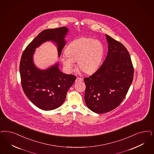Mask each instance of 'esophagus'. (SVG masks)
Wrapping results in <instances>:
<instances>
[{"label": "esophagus", "mask_w": 154, "mask_h": 154, "mask_svg": "<svg viewBox=\"0 0 154 154\" xmlns=\"http://www.w3.org/2000/svg\"><path fill=\"white\" fill-rule=\"evenodd\" d=\"M82 81V79L81 78L77 77L75 81V82H81V81Z\"/></svg>", "instance_id": "1"}]
</instances>
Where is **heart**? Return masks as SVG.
Wrapping results in <instances>:
<instances>
[{
	"instance_id": "heart-1",
	"label": "heart",
	"mask_w": 154,
	"mask_h": 154,
	"mask_svg": "<svg viewBox=\"0 0 154 154\" xmlns=\"http://www.w3.org/2000/svg\"><path fill=\"white\" fill-rule=\"evenodd\" d=\"M65 52L61 56V61L66 69H73L74 61H77L79 68L90 74L99 68L103 57L104 47L98 40L81 37L70 42Z\"/></svg>"
}]
</instances>
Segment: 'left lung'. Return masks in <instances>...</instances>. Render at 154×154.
<instances>
[{
  "mask_svg": "<svg viewBox=\"0 0 154 154\" xmlns=\"http://www.w3.org/2000/svg\"><path fill=\"white\" fill-rule=\"evenodd\" d=\"M108 53L95 73L84 78L86 106L98 114L110 112L125 98L132 83L134 68L130 54L121 42L106 35Z\"/></svg>",
  "mask_w": 154,
  "mask_h": 154,
  "instance_id": "1",
  "label": "left lung"
}]
</instances>
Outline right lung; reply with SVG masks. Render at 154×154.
<instances>
[{"mask_svg":"<svg viewBox=\"0 0 154 154\" xmlns=\"http://www.w3.org/2000/svg\"><path fill=\"white\" fill-rule=\"evenodd\" d=\"M68 31L65 27L42 31L28 44L21 56L19 70L23 91L32 103L44 110L56 109L64 103L76 77L63 73L58 68V62L47 69H39L34 63L33 55L42 44L52 42L60 57Z\"/></svg>","mask_w":154,"mask_h":154,"instance_id":"obj_1","label":"right lung"}]
</instances>
